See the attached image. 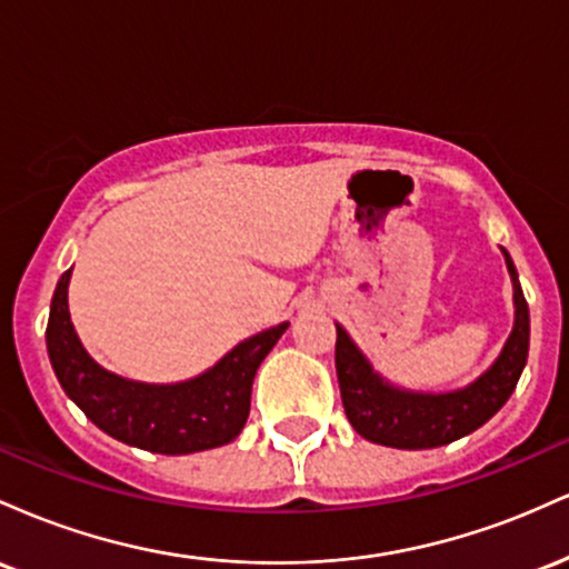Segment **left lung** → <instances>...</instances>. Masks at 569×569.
I'll return each instance as SVG.
<instances>
[{
    "label": "left lung",
    "instance_id": "1",
    "mask_svg": "<svg viewBox=\"0 0 569 569\" xmlns=\"http://www.w3.org/2000/svg\"><path fill=\"white\" fill-rule=\"evenodd\" d=\"M506 253L508 272L513 280L516 323L500 358L487 375H481L466 390L443 396L403 393L390 388L371 371L367 358L358 352L342 326H337V380L342 407L356 433L371 443L393 449H430L452 443L481 428L513 393L530 350V310L521 293L519 276Z\"/></svg>",
    "mask_w": 569,
    "mask_h": 569
}]
</instances>
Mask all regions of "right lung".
Segmentation results:
<instances>
[{
	"mask_svg": "<svg viewBox=\"0 0 569 569\" xmlns=\"http://www.w3.org/2000/svg\"><path fill=\"white\" fill-rule=\"evenodd\" d=\"M71 270L58 280L48 318V356L67 396L112 439L158 455H192L230 443L251 409L259 363L289 323L246 339L206 375L179 385L130 382L84 352L69 318Z\"/></svg>",
	"mask_w": 569,
	"mask_h": 569,
	"instance_id": "obj_1",
	"label": "right lung"
}]
</instances>
